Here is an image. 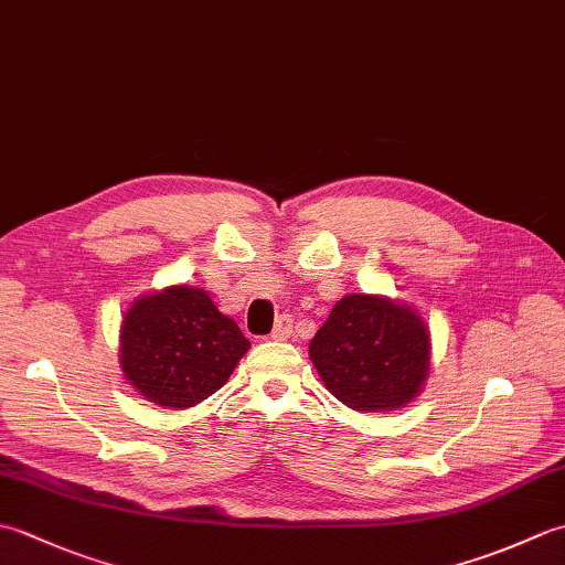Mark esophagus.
Masks as SVG:
<instances>
[{
  "mask_svg": "<svg viewBox=\"0 0 565 565\" xmlns=\"http://www.w3.org/2000/svg\"><path fill=\"white\" fill-rule=\"evenodd\" d=\"M291 332H294L291 316H279V318H276V322H274V330H271L269 338L276 340V342H281V340L289 338Z\"/></svg>",
  "mask_w": 565,
  "mask_h": 565,
  "instance_id": "34e87169",
  "label": "esophagus"
}]
</instances>
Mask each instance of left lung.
<instances>
[{"instance_id": "1", "label": "left lung", "mask_w": 565, "mask_h": 565, "mask_svg": "<svg viewBox=\"0 0 565 565\" xmlns=\"http://www.w3.org/2000/svg\"><path fill=\"white\" fill-rule=\"evenodd\" d=\"M308 352L334 398L359 413H381L398 411L423 391L431 344L411 306L352 294L334 303Z\"/></svg>"}]
</instances>
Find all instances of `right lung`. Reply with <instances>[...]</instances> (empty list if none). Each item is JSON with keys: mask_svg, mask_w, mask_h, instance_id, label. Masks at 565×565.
Returning a JSON list of instances; mask_svg holds the SVG:
<instances>
[{"mask_svg": "<svg viewBox=\"0 0 565 565\" xmlns=\"http://www.w3.org/2000/svg\"><path fill=\"white\" fill-rule=\"evenodd\" d=\"M249 340L203 289L179 284L140 296L121 326L126 381L154 405L194 407L231 379Z\"/></svg>", "mask_w": 565, "mask_h": 565, "instance_id": "add662e5", "label": "right lung"}]
</instances>
